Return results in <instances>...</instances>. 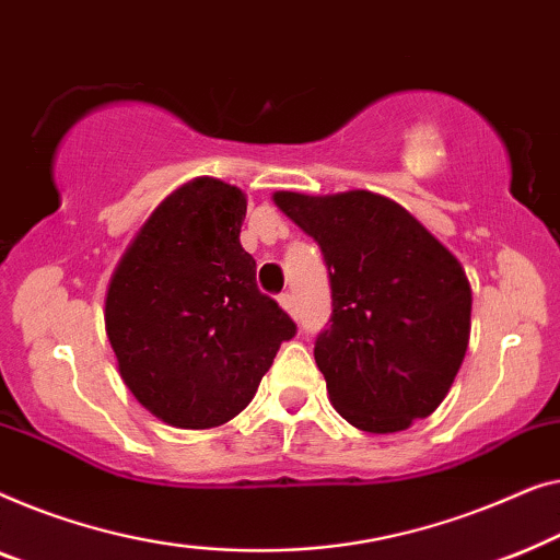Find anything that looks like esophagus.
Returning a JSON list of instances; mask_svg holds the SVG:
<instances>
[{
  "instance_id": "esophagus-1",
  "label": "esophagus",
  "mask_w": 560,
  "mask_h": 560,
  "mask_svg": "<svg viewBox=\"0 0 560 560\" xmlns=\"http://www.w3.org/2000/svg\"><path fill=\"white\" fill-rule=\"evenodd\" d=\"M279 304L291 314V317H296V302H294V296H291V294H281V296H279Z\"/></svg>"
}]
</instances>
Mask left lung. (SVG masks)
Masks as SVG:
<instances>
[{
    "label": "left lung",
    "mask_w": 560,
    "mask_h": 560,
    "mask_svg": "<svg viewBox=\"0 0 560 560\" xmlns=\"http://www.w3.org/2000/svg\"><path fill=\"white\" fill-rule=\"evenodd\" d=\"M319 243L332 289L314 360L337 413L396 434L439 408L469 345L471 289L452 250L383 195L273 192Z\"/></svg>",
    "instance_id": "1"
}]
</instances>
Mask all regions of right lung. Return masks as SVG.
Returning <instances> with one entry per match:
<instances>
[{"label":"right lung","mask_w":560,"mask_h":560,"mask_svg":"<svg viewBox=\"0 0 560 560\" xmlns=\"http://www.w3.org/2000/svg\"><path fill=\"white\" fill-rule=\"evenodd\" d=\"M246 195L195 177L156 205L106 291V335L133 398L177 429L231 421L296 325L256 287Z\"/></svg>","instance_id":"right-lung-1"}]
</instances>
